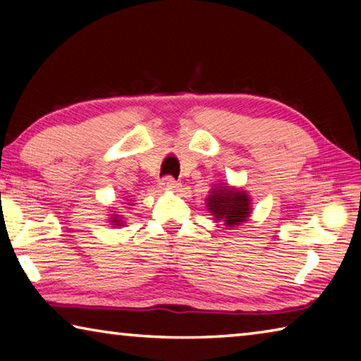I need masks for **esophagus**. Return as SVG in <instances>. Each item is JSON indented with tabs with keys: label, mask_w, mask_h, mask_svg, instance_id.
<instances>
[{
	"label": "esophagus",
	"mask_w": 361,
	"mask_h": 361,
	"mask_svg": "<svg viewBox=\"0 0 361 361\" xmlns=\"http://www.w3.org/2000/svg\"><path fill=\"white\" fill-rule=\"evenodd\" d=\"M161 188L166 189V191H172V189L180 188V183L175 181L172 176H166V178H162L161 181Z\"/></svg>",
	"instance_id": "esophagus-1"
}]
</instances>
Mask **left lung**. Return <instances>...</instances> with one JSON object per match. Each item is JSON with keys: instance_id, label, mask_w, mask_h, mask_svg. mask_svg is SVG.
I'll use <instances>...</instances> for the list:
<instances>
[{"instance_id": "1", "label": "left lung", "mask_w": 361, "mask_h": 361, "mask_svg": "<svg viewBox=\"0 0 361 361\" xmlns=\"http://www.w3.org/2000/svg\"><path fill=\"white\" fill-rule=\"evenodd\" d=\"M205 207L215 223H223L226 228H235L248 221L252 216V197L242 188L231 186L228 183L210 189L205 199Z\"/></svg>"}]
</instances>
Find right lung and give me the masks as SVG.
<instances>
[{"instance_id": "1", "label": "right lung", "mask_w": 361, "mask_h": 361, "mask_svg": "<svg viewBox=\"0 0 361 361\" xmlns=\"http://www.w3.org/2000/svg\"><path fill=\"white\" fill-rule=\"evenodd\" d=\"M130 202H132V200H127V202H121L122 205H126L124 209H119V207H109L106 221L111 224L113 228H124L127 218L124 215V212H119V210H129V207H133V204H130Z\"/></svg>"}]
</instances>
